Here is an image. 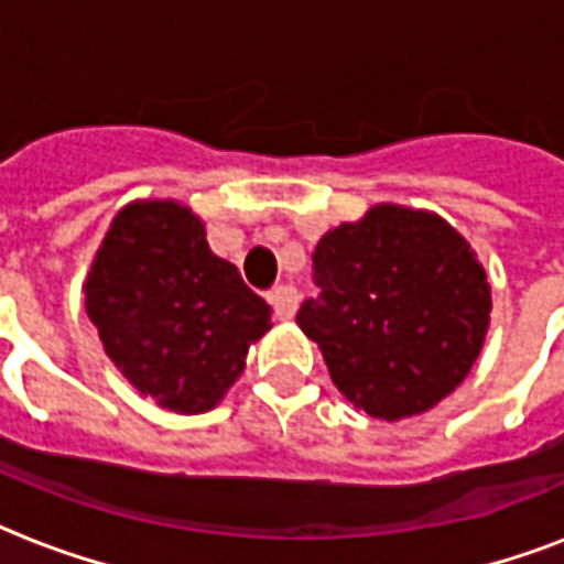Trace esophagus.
Returning a JSON list of instances; mask_svg holds the SVG:
<instances>
[{"label": "esophagus", "instance_id": "obj_1", "mask_svg": "<svg viewBox=\"0 0 564 564\" xmlns=\"http://www.w3.org/2000/svg\"><path fill=\"white\" fill-rule=\"evenodd\" d=\"M269 301H272L274 313H278V318H292L295 316V310H299V290L295 286H290V283H283V286H274L272 295H269Z\"/></svg>", "mask_w": 564, "mask_h": 564}]
</instances>
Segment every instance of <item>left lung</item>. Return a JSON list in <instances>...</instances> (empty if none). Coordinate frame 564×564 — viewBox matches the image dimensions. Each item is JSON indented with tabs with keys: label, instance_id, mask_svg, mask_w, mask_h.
I'll use <instances>...</instances> for the list:
<instances>
[{
	"label": "left lung",
	"instance_id": "8db88e82",
	"mask_svg": "<svg viewBox=\"0 0 564 564\" xmlns=\"http://www.w3.org/2000/svg\"><path fill=\"white\" fill-rule=\"evenodd\" d=\"M316 299L295 322L336 389L371 419L436 406L471 371L489 327V281L471 246L433 213L380 204L313 251Z\"/></svg>",
	"mask_w": 564,
	"mask_h": 564
}]
</instances>
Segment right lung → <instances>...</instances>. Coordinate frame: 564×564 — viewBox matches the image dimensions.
<instances>
[{
	"label": "right lung",
	"instance_id": "obj_1",
	"mask_svg": "<svg viewBox=\"0 0 564 564\" xmlns=\"http://www.w3.org/2000/svg\"><path fill=\"white\" fill-rule=\"evenodd\" d=\"M87 316L122 375L175 412H204L272 327V307L210 251L175 202L128 204L84 283Z\"/></svg>",
	"mask_w": 564,
	"mask_h": 564
}]
</instances>
